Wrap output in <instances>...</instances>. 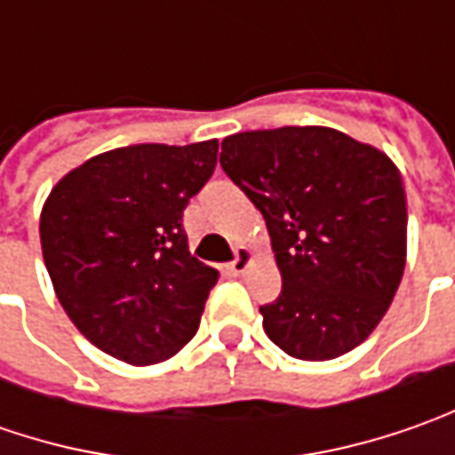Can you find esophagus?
Returning a JSON list of instances; mask_svg holds the SVG:
<instances>
[{
  "label": "esophagus",
  "instance_id": "34e87169",
  "mask_svg": "<svg viewBox=\"0 0 455 455\" xmlns=\"http://www.w3.org/2000/svg\"><path fill=\"white\" fill-rule=\"evenodd\" d=\"M253 266V253L251 251H245V248H240L235 255V260L233 263H228V271L230 275H243V273L248 271Z\"/></svg>",
  "mask_w": 455,
  "mask_h": 455
}]
</instances>
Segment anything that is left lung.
<instances>
[{
    "label": "left lung",
    "mask_w": 455,
    "mask_h": 455,
    "mask_svg": "<svg viewBox=\"0 0 455 455\" xmlns=\"http://www.w3.org/2000/svg\"><path fill=\"white\" fill-rule=\"evenodd\" d=\"M220 164L266 220L281 296L260 306L268 339L323 362L382 322L405 271L408 202L385 151L326 126L233 133Z\"/></svg>",
    "instance_id": "obj_1"
}]
</instances>
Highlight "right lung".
Here are the masks:
<instances>
[{
  "mask_svg": "<svg viewBox=\"0 0 455 455\" xmlns=\"http://www.w3.org/2000/svg\"><path fill=\"white\" fill-rule=\"evenodd\" d=\"M218 164V139L103 151L52 187L40 215L58 301L100 352L156 364L197 334L220 273L189 255L187 202Z\"/></svg>",
  "mask_w": 455,
  "mask_h": 455,
  "instance_id": "add662e5",
  "label": "right lung"
}]
</instances>
